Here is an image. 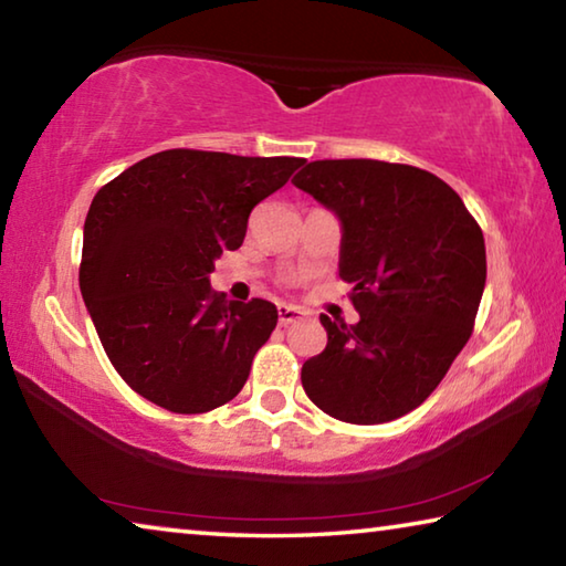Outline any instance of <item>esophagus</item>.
Returning a JSON list of instances; mask_svg holds the SVG:
<instances>
[{"label":"esophagus","instance_id":"esophagus-1","mask_svg":"<svg viewBox=\"0 0 566 566\" xmlns=\"http://www.w3.org/2000/svg\"><path fill=\"white\" fill-rule=\"evenodd\" d=\"M306 317V312L302 306H294V304H280V324L282 327H290V324L300 322Z\"/></svg>","mask_w":566,"mask_h":566}]
</instances>
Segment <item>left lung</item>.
I'll return each mask as SVG.
<instances>
[{
  "mask_svg": "<svg viewBox=\"0 0 566 566\" xmlns=\"http://www.w3.org/2000/svg\"><path fill=\"white\" fill-rule=\"evenodd\" d=\"M292 185L339 219V276L359 312L357 324L319 314L327 347L304 361L306 397L349 424L407 415L472 334L486 282L482 229L419 167L317 159Z\"/></svg>",
  "mask_w": 566,
  "mask_h": 566,
  "instance_id": "left-lung-1",
  "label": "left lung"
}]
</instances>
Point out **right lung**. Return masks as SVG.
Masks as SVG:
<instances>
[{
	"mask_svg": "<svg viewBox=\"0 0 566 566\" xmlns=\"http://www.w3.org/2000/svg\"><path fill=\"white\" fill-rule=\"evenodd\" d=\"M302 165L167 149L97 191L80 290L104 352L137 395L177 415L239 395L280 314L266 300L227 302L209 274L219 254L242 247L249 212Z\"/></svg>",
	"mask_w": 566,
	"mask_h": 566,
	"instance_id": "right-lung-1",
	"label": "right lung"
}]
</instances>
